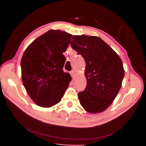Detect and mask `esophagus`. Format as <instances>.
<instances>
[{"instance_id": "1", "label": "esophagus", "mask_w": 146, "mask_h": 146, "mask_svg": "<svg viewBox=\"0 0 146 146\" xmlns=\"http://www.w3.org/2000/svg\"><path fill=\"white\" fill-rule=\"evenodd\" d=\"M76 71H71V76H72V77L73 78V77H75V75H76Z\"/></svg>"}]
</instances>
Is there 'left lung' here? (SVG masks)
Returning a JSON list of instances; mask_svg holds the SVG:
<instances>
[{"mask_svg":"<svg viewBox=\"0 0 146 146\" xmlns=\"http://www.w3.org/2000/svg\"><path fill=\"white\" fill-rule=\"evenodd\" d=\"M70 44L86 62L87 86L78 93L80 104L90 113L105 111L120 91L124 76L118 54L98 36L74 35Z\"/></svg>","mask_w":146,"mask_h":146,"instance_id":"left-lung-1","label":"left lung"}]
</instances>
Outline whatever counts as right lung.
I'll use <instances>...</instances> for the list:
<instances>
[{
  "label": "right lung",
  "mask_w": 146,
  "mask_h": 146,
  "mask_svg": "<svg viewBox=\"0 0 146 146\" xmlns=\"http://www.w3.org/2000/svg\"><path fill=\"white\" fill-rule=\"evenodd\" d=\"M71 35L51 29L29 45L21 59L23 85L32 100L42 108H51L60 102L71 80L64 72L63 55Z\"/></svg>",
  "instance_id": "right-lung-1"
}]
</instances>
